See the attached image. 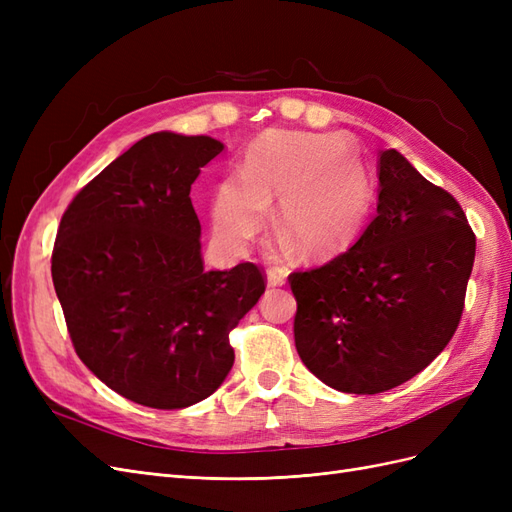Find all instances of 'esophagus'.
Segmentation results:
<instances>
[{
  "instance_id": "34e87169",
  "label": "esophagus",
  "mask_w": 512,
  "mask_h": 512,
  "mask_svg": "<svg viewBox=\"0 0 512 512\" xmlns=\"http://www.w3.org/2000/svg\"><path fill=\"white\" fill-rule=\"evenodd\" d=\"M267 282L269 286H284L286 284V273L280 269H269L267 271Z\"/></svg>"
}]
</instances>
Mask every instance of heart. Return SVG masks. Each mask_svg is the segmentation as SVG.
<instances>
[{
  "label": "heart",
  "instance_id": "b5f03b06",
  "mask_svg": "<svg viewBox=\"0 0 512 512\" xmlns=\"http://www.w3.org/2000/svg\"><path fill=\"white\" fill-rule=\"evenodd\" d=\"M275 198V228L303 258L322 260L359 237L374 192L361 158L342 136L267 132L247 149L241 175L226 177L215 190L211 228L222 250L243 252L265 226Z\"/></svg>",
  "mask_w": 512,
  "mask_h": 512
}]
</instances>
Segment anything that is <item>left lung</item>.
I'll return each instance as SVG.
<instances>
[{
	"mask_svg": "<svg viewBox=\"0 0 512 512\" xmlns=\"http://www.w3.org/2000/svg\"><path fill=\"white\" fill-rule=\"evenodd\" d=\"M474 254L453 194L397 149L380 151L378 215L359 241L288 275L301 361L342 393L376 395L414 378L459 327Z\"/></svg>",
	"mask_w": 512,
	"mask_h": 512,
	"instance_id": "8db88e82",
	"label": "left lung"
}]
</instances>
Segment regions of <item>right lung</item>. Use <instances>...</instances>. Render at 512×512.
Masks as SVG:
<instances>
[{
    "instance_id": "1",
    "label": "right lung",
    "mask_w": 512,
    "mask_h": 512,
    "mask_svg": "<svg viewBox=\"0 0 512 512\" xmlns=\"http://www.w3.org/2000/svg\"><path fill=\"white\" fill-rule=\"evenodd\" d=\"M224 145L156 132L72 198L51 256L79 359L134 404L179 410L209 397L235 363L230 331L258 303L254 262L205 271L190 200Z\"/></svg>"
}]
</instances>
